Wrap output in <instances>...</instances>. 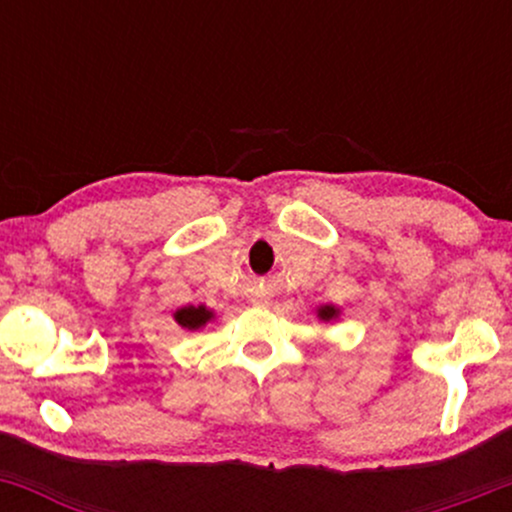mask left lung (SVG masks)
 <instances>
[{
	"mask_svg": "<svg viewBox=\"0 0 512 512\" xmlns=\"http://www.w3.org/2000/svg\"><path fill=\"white\" fill-rule=\"evenodd\" d=\"M317 317H320V320H325V322L337 320L339 308H334V305H320V308H317Z\"/></svg>",
	"mask_w": 512,
	"mask_h": 512,
	"instance_id": "obj_1",
	"label": "left lung"
}]
</instances>
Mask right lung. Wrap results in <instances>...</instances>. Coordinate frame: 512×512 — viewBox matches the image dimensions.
Returning a JSON list of instances; mask_svg holds the SVG:
<instances>
[{
    "instance_id": "obj_1",
    "label": "right lung",
    "mask_w": 512,
    "mask_h": 512,
    "mask_svg": "<svg viewBox=\"0 0 512 512\" xmlns=\"http://www.w3.org/2000/svg\"><path fill=\"white\" fill-rule=\"evenodd\" d=\"M211 317H214V313L209 308H204V305H187V308H180L175 313V322L180 327H185V330H199V327L207 325Z\"/></svg>"
}]
</instances>
